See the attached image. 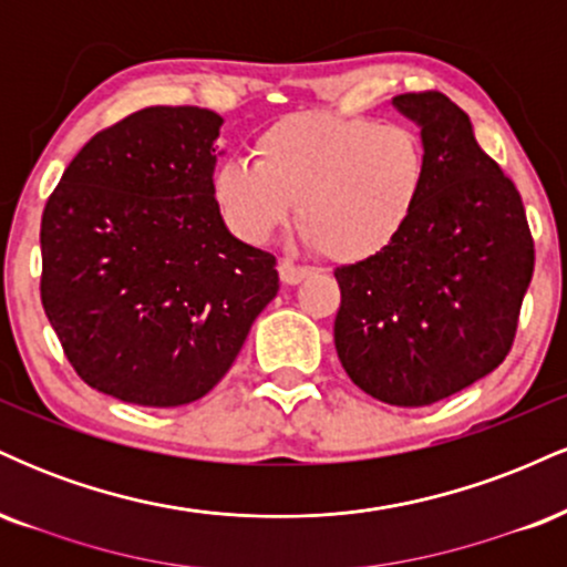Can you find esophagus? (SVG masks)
I'll return each instance as SVG.
<instances>
[{"label":"esophagus","instance_id":"1","mask_svg":"<svg viewBox=\"0 0 567 567\" xmlns=\"http://www.w3.org/2000/svg\"><path fill=\"white\" fill-rule=\"evenodd\" d=\"M311 271L306 269V266H298V264H292V261H288V258H282V261H279V279H282L285 285H298V282H303L306 277H309Z\"/></svg>","mask_w":567,"mask_h":567}]
</instances>
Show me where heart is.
<instances>
[{"label": "heart", "mask_w": 567, "mask_h": 567, "mask_svg": "<svg viewBox=\"0 0 567 567\" xmlns=\"http://www.w3.org/2000/svg\"><path fill=\"white\" fill-rule=\"evenodd\" d=\"M252 157L224 159L213 173V197L234 237L264 245L298 205V243L341 264L386 250L426 186L419 133L324 109L269 122Z\"/></svg>", "instance_id": "b5f03b06"}]
</instances>
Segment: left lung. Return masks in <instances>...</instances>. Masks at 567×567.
Segmentation results:
<instances>
[{"label":"left lung","mask_w":567,"mask_h":567,"mask_svg":"<svg viewBox=\"0 0 567 567\" xmlns=\"http://www.w3.org/2000/svg\"><path fill=\"white\" fill-rule=\"evenodd\" d=\"M394 106L421 127L426 186L386 250L338 266L336 351L362 392L424 408L472 386L509 354L533 277L523 199L437 90Z\"/></svg>","instance_id":"8db88e82"}]
</instances>
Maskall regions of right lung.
<instances>
[{
    "mask_svg": "<svg viewBox=\"0 0 567 567\" xmlns=\"http://www.w3.org/2000/svg\"><path fill=\"white\" fill-rule=\"evenodd\" d=\"M220 125L141 109L84 143L44 205V315L76 375L122 402L205 396L279 290L277 258L239 243L213 197Z\"/></svg>",
    "mask_w": 567,
    "mask_h": 567,
    "instance_id": "obj_1",
    "label": "right lung"
}]
</instances>
